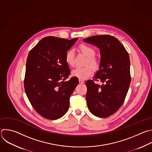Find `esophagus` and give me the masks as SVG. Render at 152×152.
Wrapping results in <instances>:
<instances>
[{"label":"esophagus","instance_id":"1","mask_svg":"<svg viewBox=\"0 0 152 152\" xmlns=\"http://www.w3.org/2000/svg\"><path fill=\"white\" fill-rule=\"evenodd\" d=\"M79 82L80 84H83L84 83V81L83 80H81V79H79Z\"/></svg>","mask_w":152,"mask_h":152}]
</instances>
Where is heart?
Returning a JSON list of instances; mask_svg holds the SVG:
<instances>
[{
	"instance_id": "b5f03b06",
	"label": "heart",
	"mask_w": 152,
	"mask_h": 152,
	"mask_svg": "<svg viewBox=\"0 0 152 152\" xmlns=\"http://www.w3.org/2000/svg\"><path fill=\"white\" fill-rule=\"evenodd\" d=\"M79 49L81 52L88 57L86 64H89L93 69H96L98 67V63L94 58L95 56V50L94 49L85 44L80 45ZM74 58L75 50L73 49H70L67 50L65 55V60L69 66H73L74 65ZM92 69L89 66L84 67H76L72 70L71 75L72 76L79 79H86L92 75Z\"/></svg>"
}]
</instances>
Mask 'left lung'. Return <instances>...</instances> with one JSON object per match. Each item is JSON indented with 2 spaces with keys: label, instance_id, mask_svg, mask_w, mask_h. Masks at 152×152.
Wrapping results in <instances>:
<instances>
[{
  "label": "left lung",
  "instance_id": "obj_1",
  "mask_svg": "<svg viewBox=\"0 0 152 152\" xmlns=\"http://www.w3.org/2000/svg\"><path fill=\"white\" fill-rule=\"evenodd\" d=\"M83 41L99 49V70L94 79L104 83L85 82L88 107L94 115L107 118L121 107L127 94L131 83L129 56L120 41L110 35L93 36Z\"/></svg>",
  "mask_w": 152,
  "mask_h": 152
}]
</instances>
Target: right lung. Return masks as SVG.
Here are the masks:
<instances>
[{
	"instance_id": "add662e5",
	"label": "right lung",
	"mask_w": 152,
	"mask_h": 152,
	"mask_svg": "<svg viewBox=\"0 0 152 152\" xmlns=\"http://www.w3.org/2000/svg\"><path fill=\"white\" fill-rule=\"evenodd\" d=\"M77 39L45 37L28 55L25 91L34 110L45 118L58 119L69 110L70 97L79 80L75 77L65 80L70 73L65 55Z\"/></svg>"
}]
</instances>
